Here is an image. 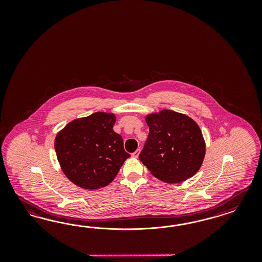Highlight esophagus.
Listing matches in <instances>:
<instances>
[{"label":"esophagus","instance_id":"1","mask_svg":"<svg viewBox=\"0 0 262 262\" xmlns=\"http://www.w3.org/2000/svg\"><path fill=\"white\" fill-rule=\"evenodd\" d=\"M139 154H140V149H137V150H136V151H135L132 156H133V158L137 159V158H138V156H139Z\"/></svg>","mask_w":262,"mask_h":262}]
</instances>
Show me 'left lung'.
Here are the masks:
<instances>
[{
	"label": "left lung",
	"instance_id": "left-lung-1",
	"mask_svg": "<svg viewBox=\"0 0 262 262\" xmlns=\"http://www.w3.org/2000/svg\"><path fill=\"white\" fill-rule=\"evenodd\" d=\"M150 134L139 159L151 174L166 183L193 177L206 156V141L198 124L189 116L162 110L145 116Z\"/></svg>",
	"mask_w": 262,
	"mask_h": 262
}]
</instances>
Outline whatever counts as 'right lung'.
I'll list each match as a JSON object with an SVG mask.
<instances>
[{"label": "right lung", "mask_w": 262, "mask_h": 262, "mask_svg": "<svg viewBox=\"0 0 262 262\" xmlns=\"http://www.w3.org/2000/svg\"><path fill=\"white\" fill-rule=\"evenodd\" d=\"M114 113L99 111L69 122L55 138L59 166L77 186L95 190L108 185L130 156L113 130Z\"/></svg>", "instance_id": "add662e5"}]
</instances>
